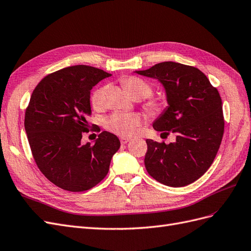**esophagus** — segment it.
<instances>
[{
    "label": "esophagus",
    "mask_w": 251,
    "mask_h": 251,
    "mask_svg": "<svg viewBox=\"0 0 251 251\" xmlns=\"http://www.w3.org/2000/svg\"><path fill=\"white\" fill-rule=\"evenodd\" d=\"M128 141H130V138H127V137H121V138H120L121 144H126V143H127Z\"/></svg>",
    "instance_id": "1"
}]
</instances>
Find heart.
I'll return each instance as SVG.
<instances>
[{
    "label": "heart",
    "mask_w": 251,
    "mask_h": 251,
    "mask_svg": "<svg viewBox=\"0 0 251 251\" xmlns=\"http://www.w3.org/2000/svg\"><path fill=\"white\" fill-rule=\"evenodd\" d=\"M123 85L133 98H147L153 93V87L150 82L144 80L140 77L130 76L123 80ZM103 95H104V87L96 89L92 97V102L94 108H101L103 105ZM147 110L151 113L157 115L161 114L166 109V100L163 98H153L150 100L146 104ZM141 125V117L136 113H125V112H115L105 119V126L113 133L118 135L128 136L132 135L137 130V127Z\"/></svg>",
    "instance_id": "b5f03b06"
}]
</instances>
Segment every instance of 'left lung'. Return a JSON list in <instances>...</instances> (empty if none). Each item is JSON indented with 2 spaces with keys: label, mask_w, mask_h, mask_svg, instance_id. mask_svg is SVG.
Listing matches in <instances>:
<instances>
[{
  "label": "left lung",
  "mask_w": 251,
  "mask_h": 251,
  "mask_svg": "<svg viewBox=\"0 0 251 251\" xmlns=\"http://www.w3.org/2000/svg\"><path fill=\"white\" fill-rule=\"evenodd\" d=\"M136 73L162 83L169 105L153 127L177 135L170 144L146 140L148 173L172 187L193 183L210 168L223 138L222 100L217 88L199 69L179 63H159Z\"/></svg>",
  "instance_id": "left-lung-1"
}]
</instances>
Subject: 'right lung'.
Instances as JSON below:
<instances>
[{
    "label": "right lung",
    "instance_id": "1",
    "mask_svg": "<svg viewBox=\"0 0 251 251\" xmlns=\"http://www.w3.org/2000/svg\"><path fill=\"white\" fill-rule=\"evenodd\" d=\"M109 76L91 66L67 67L45 76L30 97L24 125L34 161L65 191L85 192L100 183L120 148L117 136L107 131L93 144H81L90 130L91 90Z\"/></svg>",
    "mask_w": 251,
    "mask_h": 251
}]
</instances>
